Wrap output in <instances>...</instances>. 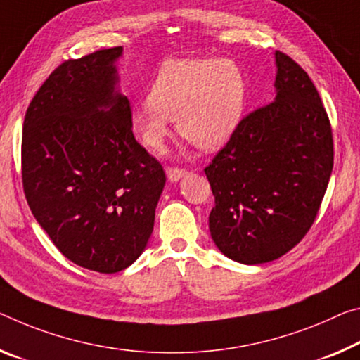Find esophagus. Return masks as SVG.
I'll use <instances>...</instances> for the list:
<instances>
[{
	"instance_id": "esophagus-1",
	"label": "esophagus",
	"mask_w": 360,
	"mask_h": 360,
	"mask_svg": "<svg viewBox=\"0 0 360 360\" xmlns=\"http://www.w3.org/2000/svg\"><path fill=\"white\" fill-rule=\"evenodd\" d=\"M187 174L186 169H181V168H167V176H168V181L171 182H178L179 179L184 178Z\"/></svg>"
}]
</instances>
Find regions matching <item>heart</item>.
Returning a JSON list of instances; mask_svg holds the SVG:
<instances>
[{"label": "heart", "mask_w": 360, "mask_h": 360, "mask_svg": "<svg viewBox=\"0 0 360 360\" xmlns=\"http://www.w3.org/2000/svg\"><path fill=\"white\" fill-rule=\"evenodd\" d=\"M247 102V79L231 59H169L158 68L147 101L136 104L129 122L141 144L162 152L169 122L202 150H216L236 133Z\"/></svg>", "instance_id": "b5f03b06"}]
</instances>
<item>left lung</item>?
<instances>
[{"mask_svg": "<svg viewBox=\"0 0 360 360\" xmlns=\"http://www.w3.org/2000/svg\"><path fill=\"white\" fill-rule=\"evenodd\" d=\"M276 98L238 124L205 174L211 238L242 264L269 262L309 231L333 168V139L307 73L276 51Z\"/></svg>", "mask_w": 360, "mask_h": 360, "instance_id": "8db88e82", "label": "left lung"}]
</instances>
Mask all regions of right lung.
<instances>
[{"instance_id": "obj_1", "label": "right lung", "mask_w": 360, "mask_h": 360, "mask_svg": "<svg viewBox=\"0 0 360 360\" xmlns=\"http://www.w3.org/2000/svg\"><path fill=\"white\" fill-rule=\"evenodd\" d=\"M123 48L67 60L27 108L22 181L33 216L57 250L84 269L113 274L152 236L165 171L134 139L120 91Z\"/></svg>"}]
</instances>
